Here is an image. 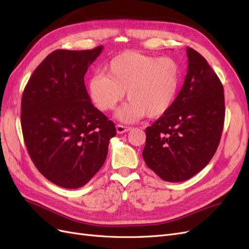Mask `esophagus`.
I'll return each instance as SVG.
<instances>
[{
    "mask_svg": "<svg viewBox=\"0 0 249 249\" xmlns=\"http://www.w3.org/2000/svg\"><path fill=\"white\" fill-rule=\"evenodd\" d=\"M131 130L130 126H124V125H122V124H117L116 125V132L117 134H124L125 132H129Z\"/></svg>",
    "mask_w": 249,
    "mask_h": 249,
    "instance_id": "34e87169",
    "label": "esophagus"
}]
</instances>
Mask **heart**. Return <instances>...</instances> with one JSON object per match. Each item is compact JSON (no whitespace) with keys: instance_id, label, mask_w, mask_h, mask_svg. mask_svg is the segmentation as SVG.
I'll return each mask as SVG.
<instances>
[{"instance_id":"obj_1","label":"heart","mask_w":249,"mask_h":249,"mask_svg":"<svg viewBox=\"0 0 249 249\" xmlns=\"http://www.w3.org/2000/svg\"><path fill=\"white\" fill-rule=\"evenodd\" d=\"M179 84L180 69L173 58L124 52L111 59L103 73L90 78L86 88L89 100L103 112L115 109L125 92L129 102L117 118L133 123L144 115H163L175 102Z\"/></svg>"}]
</instances>
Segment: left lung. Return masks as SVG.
Instances as JSON below:
<instances>
[{"mask_svg":"<svg viewBox=\"0 0 249 249\" xmlns=\"http://www.w3.org/2000/svg\"><path fill=\"white\" fill-rule=\"evenodd\" d=\"M184 84L170 108L145 129L142 152L147 167L166 182H183L198 173L219 145L224 94L219 78L199 53L187 48Z\"/></svg>","mask_w":249,"mask_h":249,"instance_id":"8db88e82","label":"left lung"}]
</instances>
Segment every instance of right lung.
<instances>
[{"label": "right lung", "instance_id": "right-lung-1", "mask_svg": "<svg viewBox=\"0 0 249 249\" xmlns=\"http://www.w3.org/2000/svg\"><path fill=\"white\" fill-rule=\"evenodd\" d=\"M103 46L56 50L37 66L21 96L20 122L31 159L50 182L66 189L86 185L106 160L115 125L89 100L88 67Z\"/></svg>", "mask_w": 249, "mask_h": 249}]
</instances>
